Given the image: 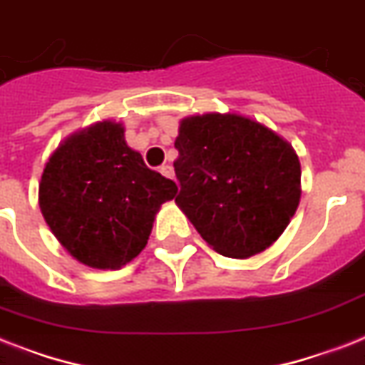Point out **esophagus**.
I'll use <instances>...</instances> for the list:
<instances>
[{
    "mask_svg": "<svg viewBox=\"0 0 365 365\" xmlns=\"http://www.w3.org/2000/svg\"><path fill=\"white\" fill-rule=\"evenodd\" d=\"M159 173H161L165 178H168V180H174V170L170 165H165V167H161V170H159Z\"/></svg>",
    "mask_w": 365,
    "mask_h": 365,
    "instance_id": "esophagus-1",
    "label": "esophagus"
}]
</instances>
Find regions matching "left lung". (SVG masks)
<instances>
[{
  "instance_id": "left-lung-1",
  "label": "left lung",
  "mask_w": 365,
  "mask_h": 365,
  "mask_svg": "<svg viewBox=\"0 0 365 365\" xmlns=\"http://www.w3.org/2000/svg\"><path fill=\"white\" fill-rule=\"evenodd\" d=\"M176 204L206 244L247 259L279 238L300 204V161L259 121L210 112L180 121Z\"/></svg>"
}]
</instances>
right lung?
Listing matches in <instances>:
<instances>
[{"mask_svg":"<svg viewBox=\"0 0 365 365\" xmlns=\"http://www.w3.org/2000/svg\"><path fill=\"white\" fill-rule=\"evenodd\" d=\"M121 123L105 120L58 146L38 183V206L58 242L78 262L118 269L148 244L176 183L150 170L127 146Z\"/></svg>","mask_w":365,"mask_h":365,"instance_id":"1","label":"right lung"}]
</instances>
